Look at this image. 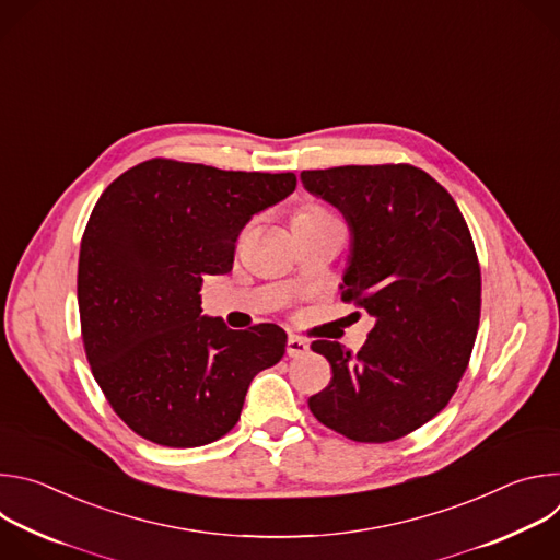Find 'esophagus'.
Returning a JSON list of instances; mask_svg holds the SVG:
<instances>
[{"label": "esophagus", "mask_w": 560, "mask_h": 560, "mask_svg": "<svg viewBox=\"0 0 560 560\" xmlns=\"http://www.w3.org/2000/svg\"><path fill=\"white\" fill-rule=\"evenodd\" d=\"M285 352H288V357H294V359H296V357H303V354L310 352V343H307L305 339H301V337L290 335V337H288Z\"/></svg>", "instance_id": "esophagus-1"}]
</instances>
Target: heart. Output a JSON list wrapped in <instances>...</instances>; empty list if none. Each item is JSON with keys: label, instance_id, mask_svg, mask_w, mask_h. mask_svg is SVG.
Wrapping results in <instances>:
<instances>
[{"label": "heart", "instance_id": "heart-1", "mask_svg": "<svg viewBox=\"0 0 560 560\" xmlns=\"http://www.w3.org/2000/svg\"><path fill=\"white\" fill-rule=\"evenodd\" d=\"M316 214H328V212L322 210V208H316V206H307V208H301V210L294 214V219H296V217H316Z\"/></svg>", "mask_w": 560, "mask_h": 560}]
</instances>
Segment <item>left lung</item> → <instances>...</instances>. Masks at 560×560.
I'll use <instances>...</instances> for the list:
<instances>
[{"mask_svg": "<svg viewBox=\"0 0 560 560\" xmlns=\"http://www.w3.org/2000/svg\"><path fill=\"white\" fill-rule=\"evenodd\" d=\"M301 182L346 217L341 299L374 316L357 354L312 343L332 378L310 412L359 443L396 441L434 419L467 370L481 318L469 228L452 195L410 164L303 171Z\"/></svg>", "mask_w": 560, "mask_h": 560, "instance_id": "left-lung-1", "label": "left lung"}]
</instances>
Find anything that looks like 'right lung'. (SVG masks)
Listing matches in <instances>:
<instances>
[{"mask_svg":"<svg viewBox=\"0 0 560 560\" xmlns=\"http://www.w3.org/2000/svg\"><path fill=\"white\" fill-rule=\"evenodd\" d=\"M296 188L294 173L150 159L100 197L79 250L84 350L117 417L166 447L228 434L250 381L281 361L275 324L230 330L201 314L206 275H228L238 232Z\"/></svg>","mask_w":560,"mask_h":560,"instance_id":"right-lung-1","label":"right lung"}]
</instances>
